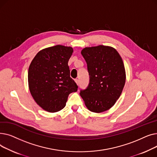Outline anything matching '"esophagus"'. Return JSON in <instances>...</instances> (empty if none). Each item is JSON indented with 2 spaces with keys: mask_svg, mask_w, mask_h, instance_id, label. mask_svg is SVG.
<instances>
[{
  "mask_svg": "<svg viewBox=\"0 0 157 157\" xmlns=\"http://www.w3.org/2000/svg\"><path fill=\"white\" fill-rule=\"evenodd\" d=\"M75 82H76V84H77L78 85H79V79H75Z\"/></svg>",
  "mask_w": 157,
  "mask_h": 157,
  "instance_id": "1",
  "label": "esophagus"
}]
</instances>
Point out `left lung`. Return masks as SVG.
<instances>
[{"instance_id": "left-lung-1", "label": "left lung", "mask_w": 157, "mask_h": 157, "mask_svg": "<svg viewBox=\"0 0 157 157\" xmlns=\"http://www.w3.org/2000/svg\"><path fill=\"white\" fill-rule=\"evenodd\" d=\"M89 73V84L80 91L86 108L94 113L109 109L118 99L125 83L122 59L114 48L100 45L82 49Z\"/></svg>"}]
</instances>
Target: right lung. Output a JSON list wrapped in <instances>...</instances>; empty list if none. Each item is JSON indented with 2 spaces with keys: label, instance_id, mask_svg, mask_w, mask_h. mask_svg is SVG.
<instances>
[{
  "label": "right lung",
  "instance_id": "1",
  "mask_svg": "<svg viewBox=\"0 0 157 157\" xmlns=\"http://www.w3.org/2000/svg\"><path fill=\"white\" fill-rule=\"evenodd\" d=\"M71 47L56 45L40 51L32 60L28 72L30 94L45 111L55 113L65 106L71 93L78 86L70 77L68 62Z\"/></svg>",
  "mask_w": 157,
  "mask_h": 157
}]
</instances>
